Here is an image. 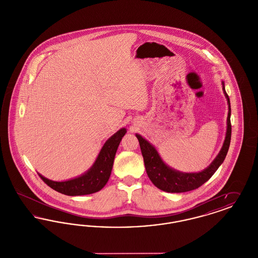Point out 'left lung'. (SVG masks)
Instances as JSON below:
<instances>
[{
	"mask_svg": "<svg viewBox=\"0 0 258 258\" xmlns=\"http://www.w3.org/2000/svg\"><path fill=\"white\" fill-rule=\"evenodd\" d=\"M222 90L227 98L229 111L227 116V131L226 136L221 148V152L218 157L209 165L205 170L198 173H182L176 171L167 166L162 160L160 159L157 150L153 147L147 140H145L142 136L136 135L139 141V145L141 149V153L144 159V164L147 171L148 177L157 187H159L163 191L167 192H185L189 190H194L198 188L204 183H206L209 179L217 171L221 163L225 159L231 139V122H230V100L229 97L225 92L224 83L222 82Z\"/></svg>",
	"mask_w": 258,
	"mask_h": 258,
	"instance_id": "8db88e82",
	"label": "left lung"
}]
</instances>
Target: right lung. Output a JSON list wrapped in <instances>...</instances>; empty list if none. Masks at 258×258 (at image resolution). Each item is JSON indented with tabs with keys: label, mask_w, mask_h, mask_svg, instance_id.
<instances>
[{
	"label": "right lung",
	"mask_w": 258,
	"mask_h": 258,
	"mask_svg": "<svg viewBox=\"0 0 258 258\" xmlns=\"http://www.w3.org/2000/svg\"><path fill=\"white\" fill-rule=\"evenodd\" d=\"M125 128H121L105 142L94 165L84 175L64 182H54L44 178L41 180L54 190L66 196H85L100 190L109 179L118 146L125 135Z\"/></svg>",
	"instance_id": "1"
}]
</instances>
